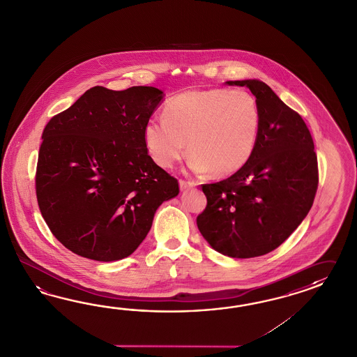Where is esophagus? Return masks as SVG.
I'll list each match as a JSON object with an SVG mask.
<instances>
[{
	"label": "esophagus",
	"mask_w": 357,
	"mask_h": 357,
	"mask_svg": "<svg viewBox=\"0 0 357 357\" xmlns=\"http://www.w3.org/2000/svg\"><path fill=\"white\" fill-rule=\"evenodd\" d=\"M179 187H181L182 191H185V190H190V188L196 187V183L188 182V181H183V179H181V181H179Z\"/></svg>",
	"instance_id": "esophagus-1"
}]
</instances>
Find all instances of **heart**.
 Wrapping results in <instances>:
<instances>
[{
  "label": "heart",
  "instance_id": "obj_1",
  "mask_svg": "<svg viewBox=\"0 0 357 357\" xmlns=\"http://www.w3.org/2000/svg\"><path fill=\"white\" fill-rule=\"evenodd\" d=\"M261 122L259 105L246 90H192L167 100L164 117L149 119L143 137L149 155L162 167L182 158L188 140L193 172L226 176L250 160Z\"/></svg>",
  "mask_w": 357,
  "mask_h": 357
}]
</instances>
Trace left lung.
Instances as JSON below:
<instances>
[{"label": "left lung", "instance_id": "8db88e82", "mask_svg": "<svg viewBox=\"0 0 357 357\" xmlns=\"http://www.w3.org/2000/svg\"><path fill=\"white\" fill-rule=\"evenodd\" d=\"M257 98L261 129L250 160L220 182L202 184L206 208L197 217L210 246L232 258L275 250L312 208L317 156L303 119L259 79L227 81Z\"/></svg>", "mask_w": 357, "mask_h": 357}]
</instances>
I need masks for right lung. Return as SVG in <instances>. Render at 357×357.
<instances>
[{"instance_id":"1","label":"right lung","mask_w":357,"mask_h":357,"mask_svg":"<svg viewBox=\"0 0 357 357\" xmlns=\"http://www.w3.org/2000/svg\"><path fill=\"white\" fill-rule=\"evenodd\" d=\"M162 94L152 86L91 87L45 126L37 202L70 252L98 261L129 257L157 208L179 193L178 181L148 155L143 137Z\"/></svg>"}]
</instances>
